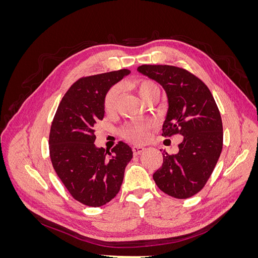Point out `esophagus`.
Here are the masks:
<instances>
[{"label":"esophagus","mask_w":258,"mask_h":258,"mask_svg":"<svg viewBox=\"0 0 258 258\" xmlns=\"http://www.w3.org/2000/svg\"><path fill=\"white\" fill-rule=\"evenodd\" d=\"M132 152H134V155H140L142 152H144V147L134 146V147H132Z\"/></svg>","instance_id":"1"}]
</instances>
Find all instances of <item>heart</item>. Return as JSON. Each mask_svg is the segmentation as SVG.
<instances>
[{"instance_id":"heart-1","label":"heart","mask_w":258,"mask_h":258,"mask_svg":"<svg viewBox=\"0 0 258 258\" xmlns=\"http://www.w3.org/2000/svg\"><path fill=\"white\" fill-rule=\"evenodd\" d=\"M134 87L138 90L139 95L143 100H147L154 92L159 91L158 85L150 80H142L134 83ZM121 95V87L119 85H115L107 90L103 100V107L105 113H112L118 105ZM152 127L151 122H132L124 126L121 129V136L130 142L143 143L148 138V131Z\"/></svg>"}]
</instances>
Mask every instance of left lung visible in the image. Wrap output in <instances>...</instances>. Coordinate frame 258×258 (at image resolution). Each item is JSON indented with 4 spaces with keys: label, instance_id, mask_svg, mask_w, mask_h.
<instances>
[{
    "label": "left lung",
    "instance_id": "obj_1",
    "mask_svg": "<svg viewBox=\"0 0 258 258\" xmlns=\"http://www.w3.org/2000/svg\"><path fill=\"white\" fill-rule=\"evenodd\" d=\"M138 71L159 83L167 92L169 108L162 136H183L176 154L163 151L162 166L153 174L154 181L171 197L189 198L204 188L221 156L220 111L208 86L185 69L143 64Z\"/></svg>",
    "mask_w": 258,
    "mask_h": 258
}]
</instances>
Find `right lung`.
Returning a JSON list of instances; mask_svg holds the SVG:
<instances>
[{
    "mask_svg": "<svg viewBox=\"0 0 258 258\" xmlns=\"http://www.w3.org/2000/svg\"><path fill=\"white\" fill-rule=\"evenodd\" d=\"M129 70L82 77L69 88L54 114L49 132L52 167L71 196L88 207H101L118 194L131 147L118 142L112 151L98 148L96 123L104 117L103 100Z\"/></svg>",
    "mask_w": 258,
    "mask_h": 258,
    "instance_id": "right-lung-1",
    "label": "right lung"
}]
</instances>
